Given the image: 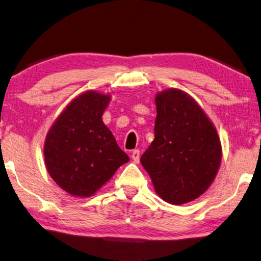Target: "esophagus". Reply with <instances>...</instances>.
<instances>
[{
	"instance_id": "obj_1",
	"label": "esophagus",
	"mask_w": 261,
	"mask_h": 261,
	"mask_svg": "<svg viewBox=\"0 0 261 261\" xmlns=\"http://www.w3.org/2000/svg\"><path fill=\"white\" fill-rule=\"evenodd\" d=\"M131 158H132V160H134L135 163H139V160H140V150H139V149H135L134 151H132Z\"/></svg>"
}]
</instances>
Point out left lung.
<instances>
[{"label": "left lung", "mask_w": 261, "mask_h": 261, "mask_svg": "<svg viewBox=\"0 0 261 261\" xmlns=\"http://www.w3.org/2000/svg\"><path fill=\"white\" fill-rule=\"evenodd\" d=\"M155 138L140 162L165 202L185 204L200 197L221 163L216 126L187 92L170 88L155 96Z\"/></svg>", "instance_id": "obj_1"}]
</instances>
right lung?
<instances>
[{
    "label": "right lung",
    "instance_id": "add662e5",
    "mask_svg": "<svg viewBox=\"0 0 261 261\" xmlns=\"http://www.w3.org/2000/svg\"><path fill=\"white\" fill-rule=\"evenodd\" d=\"M111 93L88 90L74 98L56 118L44 141L50 177L72 196L96 194L129 156L102 122Z\"/></svg>",
    "mask_w": 261,
    "mask_h": 261
}]
</instances>
